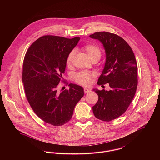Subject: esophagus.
Segmentation results:
<instances>
[{
	"instance_id": "obj_1",
	"label": "esophagus",
	"mask_w": 160,
	"mask_h": 160,
	"mask_svg": "<svg viewBox=\"0 0 160 160\" xmlns=\"http://www.w3.org/2000/svg\"><path fill=\"white\" fill-rule=\"evenodd\" d=\"M91 92V90H89V89H87V88H84V93H89V92Z\"/></svg>"
}]
</instances>
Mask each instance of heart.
<instances>
[{
	"mask_svg": "<svg viewBox=\"0 0 160 160\" xmlns=\"http://www.w3.org/2000/svg\"><path fill=\"white\" fill-rule=\"evenodd\" d=\"M87 54L88 56L92 61L95 58H100L101 56V52L99 47L93 44H89L84 46L82 48ZM76 56V51L74 50H71L67 56V63L69 65L72 60L74 59ZM95 75L92 73H89L86 72H79L77 73L74 76V81L77 83L80 84L83 86H89L91 83L92 79Z\"/></svg>",
	"mask_w": 160,
	"mask_h": 160,
	"instance_id": "1",
	"label": "heart"
}]
</instances>
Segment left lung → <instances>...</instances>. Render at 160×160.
<instances>
[{
	"label": "left lung",
	"instance_id": "obj_1",
	"mask_svg": "<svg viewBox=\"0 0 160 160\" xmlns=\"http://www.w3.org/2000/svg\"><path fill=\"white\" fill-rule=\"evenodd\" d=\"M98 39L106 53L104 68L97 84L108 83L109 91L93 89L98 100L92 107L95 116L109 122L119 118L128 108L137 90V64L133 51L121 37L107 32H95L89 36Z\"/></svg>",
	"mask_w": 160,
	"mask_h": 160
}]
</instances>
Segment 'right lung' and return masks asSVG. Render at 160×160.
<instances>
[{
  "label": "right lung",
  "instance_id": "right-lung-1",
  "mask_svg": "<svg viewBox=\"0 0 160 160\" xmlns=\"http://www.w3.org/2000/svg\"><path fill=\"white\" fill-rule=\"evenodd\" d=\"M80 37L72 39L44 35L27 50L23 61V80L27 99L35 113L43 121L62 126L71 119L77 103L83 97V88L77 84L61 92L58 86L65 73L69 53Z\"/></svg>",
  "mask_w": 160,
  "mask_h": 160
}]
</instances>
